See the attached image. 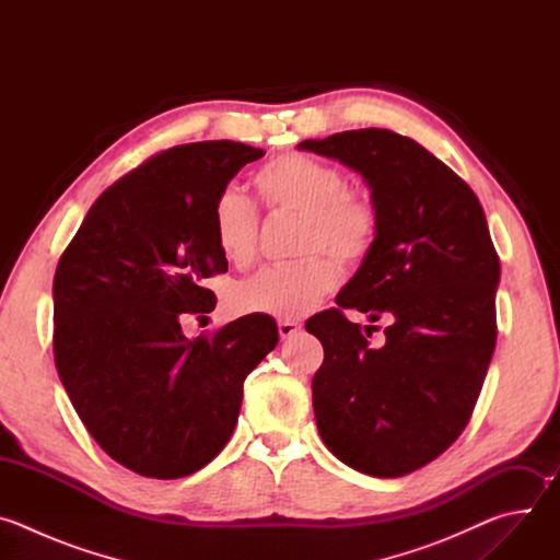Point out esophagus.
<instances>
[{"instance_id":"esophagus-1","label":"esophagus","mask_w":560,"mask_h":560,"mask_svg":"<svg viewBox=\"0 0 560 560\" xmlns=\"http://www.w3.org/2000/svg\"><path fill=\"white\" fill-rule=\"evenodd\" d=\"M299 330H301V324L290 322V318H285V322H279V335H281V339H292Z\"/></svg>"}]
</instances>
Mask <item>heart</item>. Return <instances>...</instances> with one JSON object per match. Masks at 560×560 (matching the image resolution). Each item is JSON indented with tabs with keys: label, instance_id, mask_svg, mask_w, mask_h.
Masks as SVG:
<instances>
[{
	"label": "heart",
	"instance_id": "obj_1",
	"mask_svg": "<svg viewBox=\"0 0 560 560\" xmlns=\"http://www.w3.org/2000/svg\"><path fill=\"white\" fill-rule=\"evenodd\" d=\"M255 186L272 212L301 217L296 253L307 257L264 268L238 283L230 301L242 314L296 318L335 288L339 270L328 257L354 268L372 255L381 225L378 210L368 195L348 186L343 171L301 152L272 159L255 175ZM212 225L217 246L230 264L246 266L255 259L259 219L244 192H219Z\"/></svg>",
	"mask_w": 560,
	"mask_h": 560
}]
</instances>
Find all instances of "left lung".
<instances>
[{
  "mask_svg": "<svg viewBox=\"0 0 560 560\" xmlns=\"http://www.w3.org/2000/svg\"><path fill=\"white\" fill-rule=\"evenodd\" d=\"M301 150L361 173L378 210L372 255L337 305L307 318L324 346L312 378L316 428L357 471L396 478L465 430L497 346L501 264L471 188L410 137L383 128L305 139ZM341 306L385 315L374 351Z\"/></svg>",
  "mask_w": 560,
  "mask_h": 560,
  "instance_id": "8db88e82",
  "label": "left lung"
}]
</instances>
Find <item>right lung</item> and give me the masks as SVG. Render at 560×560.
<instances>
[{"instance_id":"add662e5","label":"right lung","mask_w":560,"mask_h":560,"mask_svg":"<svg viewBox=\"0 0 560 560\" xmlns=\"http://www.w3.org/2000/svg\"><path fill=\"white\" fill-rule=\"evenodd\" d=\"M266 152L199 141L150 156L89 210L55 281L52 352L74 412L100 447L150 478L208 465L234 432L244 381L275 350L277 324L248 314L186 339L225 272L212 225L219 192Z\"/></svg>"}]
</instances>
